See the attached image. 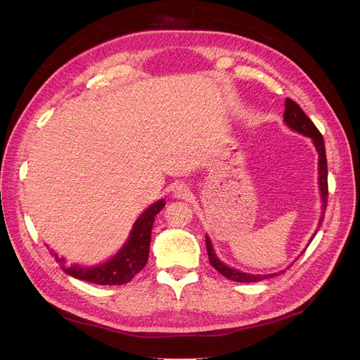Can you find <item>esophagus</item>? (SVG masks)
Returning <instances> with one entry per match:
<instances>
[{
    "label": "esophagus",
    "instance_id": "esophagus-1",
    "mask_svg": "<svg viewBox=\"0 0 360 360\" xmlns=\"http://www.w3.org/2000/svg\"><path fill=\"white\" fill-rule=\"evenodd\" d=\"M172 192H174V197L180 198V200H186V198H189V195H191V191H189L186 184H176V186H174V189H172Z\"/></svg>",
    "mask_w": 360,
    "mask_h": 360
}]
</instances>
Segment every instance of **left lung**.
<instances>
[{
  "mask_svg": "<svg viewBox=\"0 0 360 360\" xmlns=\"http://www.w3.org/2000/svg\"><path fill=\"white\" fill-rule=\"evenodd\" d=\"M284 122L287 123V126L296 132L309 136L312 139V143L319 151V184H320V192H321V201H323V213L319 221V228L321 226V222L324 219V212L326 207H328V159H326V148H324V139L323 135L320 134V130L315 127V124L311 122V118L302 111V108L291 99L285 101V112H284ZM317 234V233H315ZM314 237V236H312ZM309 242H312V238ZM205 246H207V254H209V261L210 264L219 271L222 276H225L226 279L234 281V282H258L263 279H269L274 278L275 275L282 274H270V275H250V274H243V271H238L236 269L228 267L226 264H224L222 261L216 257L213 245L210 242L209 236H205ZM285 271V270H284Z\"/></svg>",
  "mask_w": 360,
  "mask_h": 360,
  "instance_id": "8db88e82",
  "label": "left lung"
}]
</instances>
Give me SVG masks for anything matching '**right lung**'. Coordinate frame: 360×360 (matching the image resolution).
<instances>
[{"mask_svg":"<svg viewBox=\"0 0 360 360\" xmlns=\"http://www.w3.org/2000/svg\"><path fill=\"white\" fill-rule=\"evenodd\" d=\"M165 200H159L153 205L141 214L134 224L132 231L127 238L124 246L111 258L105 261L103 264L96 267H81L70 266L68 267L66 259L60 258L57 254L56 261L68 275L82 279L97 285H123L132 281L136 274H139L147 264L150 240H151V228H153L155 216L163 209Z\"/></svg>","mask_w":360,"mask_h":360,"instance_id":"add662e5","label":"right lung"}]
</instances>
